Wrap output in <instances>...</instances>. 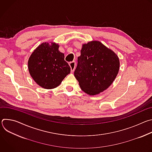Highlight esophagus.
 I'll return each mask as SVG.
<instances>
[{
	"label": "esophagus",
	"mask_w": 152,
	"mask_h": 152,
	"mask_svg": "<svg viewBox=\"0 0 152 152\" xmlns=\"http://www.w3.org/2000/svg\"><path fill=\"white\" fill-rule=\"evenodd\" d=\"M69 66L70 67V69H71V72L72 73L74 72L75 69V67H76V62L75 61H73V62H71L69 63Z\"/></svg>",
	"instance_id": "esophagus-1"
}]
</instances>
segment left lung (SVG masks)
I'll list each match as a JSON object with an SVG mask.
<instances>
[{
	"instance_id": "8db88e82",
	"label": "left lung",
	"mask_w": 152,
	"mask_h": 152,
	"mask_svg": "<svg viewBox=\"0 0 152 152\" xmlns=\"http://www.w3.org/2000/svg\"><path fill=\"white\" fill-rule=\"evenodd\" d=\"M75 76L81 90L90 96L99 94L113 83L118 75L117 54L99 41L82 45Z\"/></svg>"
}]
</instances>
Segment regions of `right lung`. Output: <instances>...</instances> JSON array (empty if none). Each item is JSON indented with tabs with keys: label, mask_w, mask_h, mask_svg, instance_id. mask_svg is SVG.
<instances>
[{
	"label": "right lung",
	"mask_w": 152,
	"mask_h": 152,
	"mask_svg": "<svg viewBox=\"0 0 152 152\" xmlns=\"http://www.w3.org/2000/svg\"><path fill=\"white\" fill-rule=\"evenodd\" d=\"M59 45L45 42L32 53L28 60V69L34 81L41 87L53 89L58 86L70 73V67L64 60Z\"/></svg>",
	"instance_id": "obj_1"
}]
</instances>
